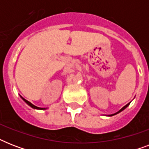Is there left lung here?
I'll return each mask as SVG.
<instances>
[{"label":"left lung","instance_id":"1","mask_svg":"<svg viewBox=\"0 0 149 149\" xmlns=\"http://www.w3.org/2000/svg\"><path fill=\"white\" fill-rule=\"evenodd\" d=\"M129 104H130V103H128V104H126V105H125V107H123L122 108L120 109V111H118V112H117V113H113V114H111V115H109V116H113V115H115V114H117V113H120V112H121V111H124V110H125V109L126 108V107H127L128 106V105H129Z\"/></svg>","mask_w":149,"mask_h":149}]
</instances>
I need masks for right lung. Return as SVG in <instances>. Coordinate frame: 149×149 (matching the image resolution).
Listing matches in <instances>:
<instances>
[{
  "label": "right lung",
  "instance_id": "add662e5",
  "mask_svg": "<svg viewBox=\"0 0 149 149\" xmlns=\"http://www.w3.org/2000/svg\"><path fill=\"white\" fill-rule=\"evenodd\" d=\"M21 97L22 98V100H24V101L25 102V103H26L27 104H29V106L31 107H32V108H34V109H38V110H45V109H46V108H42V107H38L35 106V105H34V104H31V102L28 101V100H25V99H24V98L22 97Z\"/></svg>",
  "mask_w": 149,
  "mask_h": 149
}]
</instances>
